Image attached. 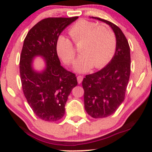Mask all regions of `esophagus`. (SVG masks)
I'll return each mask as SVG.
<instances>
[{"instance_id": "34e87169", "label": "esophagus", "mask_w": 152, "mask_h": 152, "mask_svg": "<svg viewBox=\"0 0 152 152\" xmlns=\"http://www.w3.org/2000/svg\"><path fill=\"white\" fill-rule=\"evenodd\" d=\"M77 80H78V83H81L82 81H83V76H77Z\"/></svg>"}]
</instances>
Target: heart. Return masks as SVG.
Segmentation results:
<instances>
[{"label": "heart", "mask_w": 152, "mask_h": 152, "mask_svg": "<svg viewBox=\"0 0 152 152\" xmlns=\"http://www.w3.org/2000/svg\"><path fill=\"white\" fill-rule=\"evenodd\" d=\"M76 44L81 43V54L74 63L78 72H86L93 66L99 69L110 61L116 48V38L109 26L87 20L76 22L69 29ZM58 55L66 64H70L76 55L74 43L66 36H59L56 43Z\"/></svg>", "instance_id": "b5f03b06"}]
</instances>
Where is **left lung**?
Returning a JSON list of instances; mask_svg holds the SVG:
<instances>
[{
  "mask_svg": "<svg viewBox=\"0 0 152 152\" xmlns=\"http://www.w3.org/2000/svg\"><path fill=\"white\" fill-rule=\"evenodd\" d=\"M92 18L109 25L116 38V52L109 64L98 72L86 75L82 81L85 110L91 117L102 118L114 114L124 100L131 72L130 48L117 26L104 19Z\"/></svg>",
  "mask_w": 152,
  "mask_h": 152,
  "instance_id": "left-lung-1",
  "label": "left lung"
}]
</instances>
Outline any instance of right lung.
<instances>
[{"mask_svg":"<svg viewBox=\"0 0 152 152\" xmlns=\"http://www.w3.org/2000/svg\"><path fill=\"white\" fill-rule=\"evenodd\" d=\"M77 18H44L24 39L19 66L23 92L34 114L44 121H56L64 116L68 96L78 84L76 75L61 66L56 48L59 35ZM37 55L46 63L42 72L32 69V59Z\"/></svg>","mask_w":152,"mask_h":152,"instance_id":"obj_1","label":"right lung"}]
</instances>
